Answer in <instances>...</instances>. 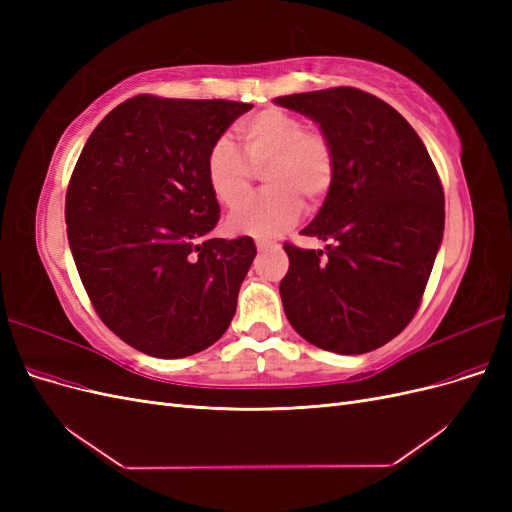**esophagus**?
<instances>
[{
  "instance_id": "obj_1",
  "label": "esophagus",
  "mask_w": 512,
  "mask_h": 512,
  "mask_svg": "<svg viewBox=\"0 0 512 512\" xmlns=\"http://www.w3.org/2000/svg\"><path fill=\"white\" fill-rule=\"evenodd\" d=\"M256 247H258V252H262V250H271V247H277V243H275V241L258 239V241H256Z\"/></svg>"
}]
</instances>
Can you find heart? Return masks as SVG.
I'll return each mask as SVG.
<instances>
[{"instance_id": "1", "label": "heart", "mask_w": 512, "mask_h": 512, "mask_svg": "<svg viewBox=\"0 0 512 512\" xmlns=\"http://www.w3.org/2000/svg\"><path fill=\"white\" fill-rule=\"evenodd\" d=\"M243 153L226 136L218 138L207 153V183L224 207H235L251 193L256 172L268 168L270 190L246 201L228 215L226 226L237 235H280L299 220L303 203L316 209L329 196L337 153L327 130L307 126V121L284 111L265 108L237 126Z\"/></svg>"}]
</instances>
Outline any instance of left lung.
Wrapping results in <instances>:
<instances>
[{"instance_id":"8db88e82","label":"left lung","mask_w":512,"mask_h":512,"mask_svg":"<svg viewBox=\"0 0 512 512\" xmlns=\"http://www.w3.org/2000/svg\"><path fill=\"white\" fill-rule=\"evenodd\" d=\"M320 123L335 143L329 196L286 241L280 282L286 318L309 344L363 354L404 331L421 305L444 232V190L421 138L391 104L354 87L275 98Z\"/></svg>"}]
</instances>
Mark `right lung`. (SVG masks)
Listing matches in <instances>:
<instances>
[{
	"label": "right lung",
	"mask_w": 512,
	"mask_h": 512,
	"mask_svg": "<svg viewBox=\"0 0 512 512\" xmlns=\"http://www.w3.org/2000/svg\"><path fill=\"white\" fill-rule=\"evenodd\" d=\"M252 104L141 94L91 132L66 192L68 241L100 320L128 346L181 359L235 316L252 237L209 239L220 205L207 153Z\"/></svg>",
	"instance_id": "obj_1"
}]
</instances>
